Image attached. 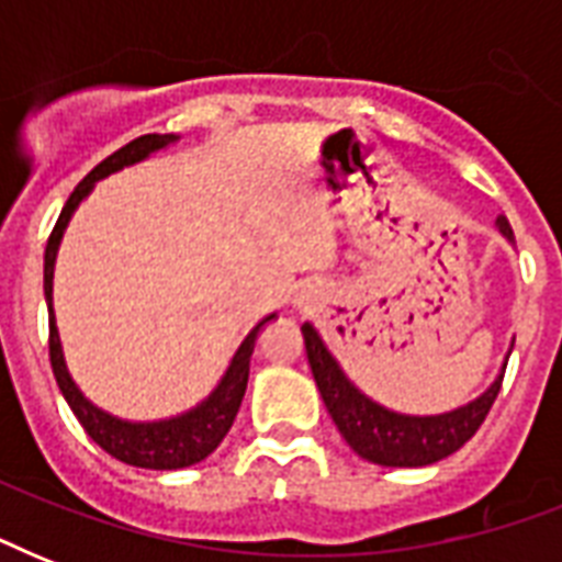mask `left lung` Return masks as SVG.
Wrapping results in <instances>:
<instances>
[{
	"label": "left lung",
	"instance_id": "8db88e82",
	"mask_svg": "<svg viewBox=\"0 0 562 562\" xmlns=\"http://www.w3.org/2000/svg\"><path fill=\"white\" fill-rule=\"evenodd\" d=\"M496 227L507 241H514V229H510L505 215H498ZM300 329H303V341H306L308 368L315 375L317 391L324 396L329 417L335 419V426L344 435V440L350 443L352 452L361 454L364 461L379 463V467H428V463L443 461L452 452H458L479 431V426L493 408V402H496L502 379H505L507 361L502 364L496 382L461 408L446 411V414H428V417L400 414V411L384 408L370 396H364L347 379L341 364L321 341L315 326L303 324ZM510 350H514V344H510Z\"/></svg>",
	"mask_w": 562,
	"mask_h": 562
}]
</instances>
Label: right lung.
Segmentation results:
<instances>
[{"instance_id": "add662e5", "label": "right lung", "mask_w": 562, "mask_h": 562, "mask_svg": "<svg viewBox=\"0 0 562 562\" xmlns=\"http://www.w3.org/2000/svg\"><path fill=\"white\" fill-rule=\"evenodd\" d=\"M180 136L175 134H145L134 143H127L125 148H119L116 154H110L108 160H101L87 178L75 187L69 194V201L60 210L52 236L46 245V265H43V291H46L48 303V359H52V370H55L57 387L64 393V400L69 402V408L83 426V431L95 440L108 454H113L116 461L131 463V467H143V470H183L192 463H201L206 454L218 449V443L227 437L229 426L238 414V405L245 400L247 391V375H250V356H254L256 335L268 321L277 315H268L265 321L247 333L241 347L236 350L233 361H229L227 373L221 375V382L215 384V391L194 405L187 414L178 417L157 419V423H131V419H119L108 411H101L99 405H92L81 393V387L72 382V375L66 370L64 350H60V335H57L55 312H52V277H55V259L64 229L72 218V212L78 210V203L92 192V187L101 178H108L113 171L134 166V162L145 160L148 154L160 151L166 145L178 143Z\"/></svg>"}]
</instances>
